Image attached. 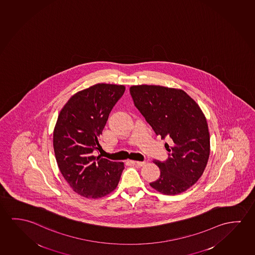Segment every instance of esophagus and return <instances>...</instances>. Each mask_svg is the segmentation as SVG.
<instances>
[{"label": "esophagus", "instance_id": "esophagus-1", "mask_svg": "<svg viewBox=\"0 0 255 255\" xmlns=\"http://www.w3.org/2000/svg\"><path fill=\"white\" fill-rule=\"evenodd\" d=\"M132 162H133L134 164L139 166V167H142V166H144L146 163L145 161H132Z\"/></svg>", "mask_w": 255, "mask_h": 255}]
</instances>
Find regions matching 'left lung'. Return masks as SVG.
Returning a JSON list of instances; mask_svg holds the SVG:
<instances>
[{
    "label": "left lung",
    "instance_id": "obj_1",
    "mask_svg": "<svg viewBox=\"0 0 255 255\" xmlns=\"http://www.w3.org/2000/svg\"><path fill=\"white\" fill-rule=\"evenodd\" d=\"M129 93L156 135L168 137L169 158L153 161L161 176L150 186L166 195L184 192L202 176L210 153L208 123L200 106L184 91L154 85L132 86Z\"/></svg>",
    "mask_w": 255,
    "mask_h": 255
}]
</instances>
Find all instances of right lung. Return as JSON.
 I'll return each instance as SVG.
<instances>
[{
	"mask_svg": "<svg viewBox=\"0 0 255 255\" xmlns=\"http://www.w3.org/2000/svg\"><path fill=\"white\" fill-rule=\"evenodd\" d=\"M126 91L123 85L96 84L73 94L59 113L53 145L59 169L71 189L87 199L106 196L117 188L124 162L94 151L110 111Z\"/></svg>",
	"mask_w": 255,
	"mask_h": 255,
	"instance_id": "1",
	"label": "right lung"
}]
</instances>
